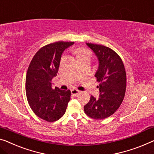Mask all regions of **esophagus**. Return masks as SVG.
<instances>
[{
    "label": "esophagus",
    "instance_id": "1",
    "mask_svg": "<svg viewBox=\"0 0 154 154\" xmlns=\"http://www.w3.org/2000/svg\"><path fill=\"white\" fill-rule=\"evenodd\" d=\"M79 93V91L77 90V89H75V88H73L71 90V93L72 94V95H77V94H78Z\"/></svg>",
    "mask_w": 154,
    "mask_h": 154
}]
</instances>
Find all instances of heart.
<instances>
[{
    "label": "heart",
    "instance_id": "obj_1",
    "mask_svg": "<svg viewBox=\"0 0 154 154\" xmlns=\"http://www.w3.org/2000/svg\"><path fill=\"white\" fill-rule=\"evenodd\" d=\"M76 54H77V59H79V60L81 59L86 58V57H90L91 58V56L90 50H88V49H86V48H77L76 50Z\"/></svg>",
    "mask_w": 154,
    "mask_h": 154
}]
</instances>
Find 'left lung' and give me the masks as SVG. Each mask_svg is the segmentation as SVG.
Here are the masks:
<instances>
[{"mask_svg":"<svg viewBox=\"0 0 154 154\" xmlns=\"http://www.w3.org/2000/svg\"><path fill=\"white\" fill-rule=\"evenodd\" d=\"M86 45L99 61L95 77L100 82V96L96 99L91 95L84 111L91 118L103 120L113 115L124 100L127 86L125 68L120 56L111 48L89 43Z\"/></svg>","mask_w":154,"mask_h":154,"instance_id":"1","label":"left lung"}]
</instances>
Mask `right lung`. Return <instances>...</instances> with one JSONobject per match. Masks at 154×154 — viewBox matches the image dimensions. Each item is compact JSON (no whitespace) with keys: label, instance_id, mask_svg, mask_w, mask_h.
<instances>
[{"label":"right lung","instance_id":"add662e5","mask_svg":"<svg viewBox=\"0 0 154 154\" xmlns=\"http://www.w3.org/2000/svg\"><path fill=\"white\" fill-rule=\"evenodd\" d=\"M74 42L58 41L41 48L32 59L27 69L26 91L33 112L43 120L54 122L65 113L70 100V91L52 88L57 76L61 55Z\"/></svg>","mask_w":154,"mask_h":154}]
</instances>
